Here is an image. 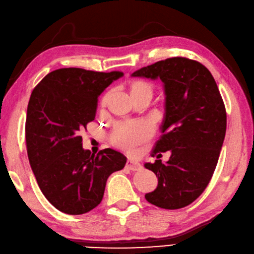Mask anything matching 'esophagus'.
Instances as JSON below:
<instances>
[{"label":"esophagus","mask_w":254,"mask_h":254,"mask_svg":"<svg viewBox=\"0 0 254 254\" xmlns=\"http://www.w3.org/2000/svg\"><path fill=\"white\" fill-rule=\"evenodd\" d=\"M126 168L130 171H138L141 169V164L138 162H134V161H132V160L129 159L126 162Z\"/></svg>","instance_id":"esophagus-1"}]
</instances>
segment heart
<instances>
[{
	"label": "heart",
	"instance_id": "1",
	"mask_svg": "<svg viewBox=\"0 0 254 254\" xmlns=\"http://www.w3.org/2000/svg\"><path fill=\"white\" fill-rule=\"evenodd\" d=\"M129 93L133 98L147 96L151 98L153 89L151 84L141 80H132L128 84ZM111 93L107 92L102 97L101 106L104 107L107 104ZM151 127L146 122H121L115 124L111 132V142L118 148L125 150L127 152H134L137 149L146 142L151 136Z\"/></svg>",
	"mask_w": 254,
	"mask_h": 254
}]
</instances>
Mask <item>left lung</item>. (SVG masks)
<instances>
[{"mask_svg": "<svg viewBox=\"0 0 254 254\" xmlns=\"http://www.w3.org/2000/svg\"><path fill=\"white\" fill-rule=\"evenodd\" d=\"M131 76L160 79L165 95L162 136L153 152L171 151L169 161L144 163L158 178L157 189L144 197L164 209L190 205L213 177L224 143L227 115L209 70L182 57L158 61Z\"/></svg>", "mask_w": 254, "mask_h": 254, "instance_id": "left-lung-1", "label": "left lung"}]
</instances>
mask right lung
<instances>
[{
    "label": "right lung",
    "mask_w": 254,
    "mask_h": 254,
    "mask_svg": "<svg viewBox=\"0 0 254 254\" xmlns=\"http://www.w3.org/2000/svg\"><path fill=\"white\" fill-rule=\"evenodd\" d=\"M123 72L64 68L35 87L26 116L29 164L39 189L57 209L81 215L101 203L106 181L127 159L113 149L96 156L82 147L80 130L95 118L97 98Z\"/></svg>",
    "instance_id": "right-lung-1"
}]
</instances>
